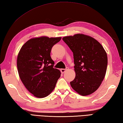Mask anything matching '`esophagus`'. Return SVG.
<instances>
[{"instance_id":"1","label":"esophagus","mask_w":123,"mask_h":123,"mask_svg":"<svg viewBox=\"0 0 123 123\" xmlns=\"http://www.w3.org/2000/svg\"><path fill=\"white\" fill-rule=\"evenodd\" d=\"M68 70V68H66L65 69H64V68H62V69H60V71L62 73V74H64V72H65L66 71H67Z\"/></svg>"}]
</instances>
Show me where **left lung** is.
<instances>
[{"label": "left lung", "mask_w": 123, "mask_h": 123, "mask_svg": "<svg viewBox=\"0 0 123 123\" xmlns=\"http://www.w3.org/2000/svg\"><path fill=\"white\" fill-rule=\"evenodd\" d=\"M63 40L74 53L76 77L71 86L80 95L93 93L106 74L107 57L104 47L95 39L84 34L64 37Z\"/></svg>", "instance_id": "obj_1"}]
</instances>
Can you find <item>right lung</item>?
<instances>
[{"label": "right lung", "mask_w": 123, "mask_h": 123, "mask_svg": "<svg viewBox=\"0 0 123 123\" xmlns=\"http://www.w3.org/2000/svg\"><path fill=\"white\" fill-rule=\"evenodd\" d=\"M62 37L42 36L27 41L17 57V68L20 80L30 93L37 98H44L55 88L61 73L53 68L52 47Z\"/></svg>", "instance_id": "add662e5"}]
</instances>
